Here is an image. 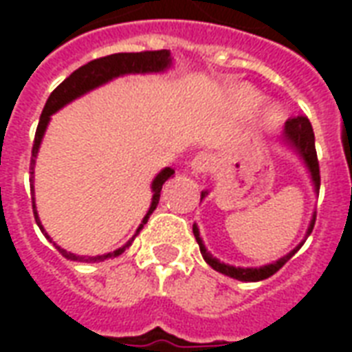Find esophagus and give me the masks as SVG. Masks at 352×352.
Instances as JSON below:
<instances>
[{
    "label": "esophagus",
    "mask_w": 352,
    "mask_h": 352,
    "mask_svg": "<svg viewBox=\"0 0 352 352\" xmlns=\"http://www.w3.org/2000/svg\"><path fill=\"white\" fill-rule=\"evenodd\" d=\"M212 157H210L208 153H199L193 157L192 164H190V168H192V173H195V175H203V173H208L210 170H212Z\"/></svg>",
    "instance_id": "esophagus-1"
}]
</instances>
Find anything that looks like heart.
<instances>
[{
    "mask_svg": "<svg viewBox=\"0 0 352 352\" xmlns=\"http://www.w3.org/2000/svg\"><path fill=\"white\" fill-rule=\"evenodd\" d=\"M259 95H257L256 91H252L250 87H241L239 89V102L243 104V107L245 109H252V107H256L257 104H259ZM279 118H281V115L278 113V109H268L267 113H265V126H276L279 122Z\"/></svg>",
    "mask_w": 352,
    "mask_h": 352,
    "instance_id": "obj_1",
    "label": "heart"
}]
</instances>
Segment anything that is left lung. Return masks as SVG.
<instances>
[{
	"mask_svg": "<svg viewBox=\"0 0 352 352\" xmlns=\"http://www.w3.org/2000/svg\"><path fill=\"white\" fill-rule=\"evenodd\" d=\"M281 142L287 146L289 149H292L300 160L303 162V166L307 168V173L311 177L312 186H314V193L318 195L320 192V164H318V157H316V146H314V131H312V126L309 118L307 117H294L289 118L285 122L283 127V135H281ZM208 195V190L201 192V201ZM314 221H316V212H312L311 223L307 226L305 232V239L311 235L312 228H314ZM193 235L197 239V245L201 248V254H203L204 261L208 263L210 267L217 270V272L225 274L228 278L239 279V281H261V279L270 278L272 274H276L279 268L283 267L285 263L289 261L290 257L294 256L296 252L300 250L301 245L305 243V239L301 241L300 245L292 248L289 254H285L283 257H279L278 261L268 263V265H263V267H234V265H228V263L219 261L217 257H214L208 252V248L204 246L203 237L199 234V226L193 225Z\"/></svg>",
	"mask_w": 352,
	"mask_h": 352,
	"instance_id": "left-lung-1",
	"label": "left lung"
}]
</instances>
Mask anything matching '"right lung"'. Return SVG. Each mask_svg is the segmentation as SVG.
Wrapping results in <instances>:
<instances>
[{
  "label": "right lung",
  "mask_w": 352,
  "mask_h": 352,
  "mask_svg": "<svg viewBox=\"0 0 352 352\" xmlns=\"http://www.w3.org/2000/svg\"><path fill=\"white\" fill-rule=\"evenodd\" d=\"M171 67V56L170 51H144V52H117V54H109V56L98 58V60H93V62L85 63L80 69H76L71 76L63 80L62 84L58 85L56 89L52 91L51 96L47 98V104L41 111L40 122H38V129H36L34 144H32V159H30V175L34 179V164L36 157H38V151H40L41 140H43V135L47 131V126L51 122V117L56 111H60L62 107H65L67 104H71L73 100L84 96L85 93L100 87V85L111 82V80L118 78V76H126V74H148V73H164ZM175 173L173 168H164L160 170L157 175H155L153 182H151V204H149L148 212L144 215L142 223L138 225L137 232L133 235L131 239L127 241L126 245H122L120 248L113 252H107V254H102V256H76V254H71V252L63 250L62 246H58L54 243V246L58 248V252L62 254L63 257H67L71 261H85V263H96L104 261V259H111V257L120 256L122 252L126 250L127 246H131V243L135 241L140 230L144 228V225L148 223L149 215L153 214V210L157 208L160 199V190H162V184H164L171 175ZM32 190V210H34V219L40 226V230L47 235V239H51V235L47 234L43 225H41L40 217H38V212H36V199H34V186H30ZM52 241V239H51Z\"/></svg>",
  "instance_id": "1"
}]
</instances>
